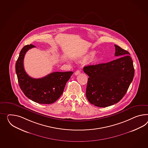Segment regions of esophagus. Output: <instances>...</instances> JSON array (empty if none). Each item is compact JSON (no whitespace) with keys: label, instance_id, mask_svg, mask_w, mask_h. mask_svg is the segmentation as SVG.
Returning <instances> with one entry per match:
<instances>
[{"label":"esophagus","instance_id":"esophagus-1","mask_svg":"<svg viewBox=\"0 0 148 148\" xmlns=\"http://www.w3.org/2000/svg\"><path fill=\"white\" fill-rule=\"evenodd\" d=\"M80 73V71L79 70H77L76 72H75V75L76 76L78 75Z\"/></svg>","mask_w":148,"mask_h":148}]
</instances>
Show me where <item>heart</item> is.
<instances>
[{
    "instance_id": "heart-1",
    "label": "heart",
    "mask_w": 148,
    "mask_h": 148,
    "mask_svg": "<svg viewBox=\"0 0 148 148\" xmlns=\"http://www.w3.org/2000/svg\"><path fill=\"white\" fill-rule=\"evenodd\" d=\"M94 55H95V53H93V52H91V53H89V54L87 55V57H86L85 58H86V59H87V58H91V57H93Z\"/></svg>"
}]
</instances>
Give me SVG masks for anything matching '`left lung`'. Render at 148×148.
Segmentation results:
<instances>
[{"label": "left lung", "instance_id": "obj_1", "mask_svg": "<svg viewBox=\"0 0 148 148\" xmlns=\"http://www.w3.org/2000/svg\"><path fill=\"white\" fill-rule=\"evenodd\" d=\"M115 56L120 57L106 63L84 66L89 76L86 96L91 104L99 107L112 106L125 95L134 76L133 61L127 50L117 45Z\"/></svg>", "mask_w": 148, "mask_h": 148}]
</instances>
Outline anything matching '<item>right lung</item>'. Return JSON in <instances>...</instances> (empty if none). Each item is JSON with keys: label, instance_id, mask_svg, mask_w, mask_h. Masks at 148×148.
I'll return each mask as SVG.
<instances>
[{"label": "right lung", "instance_id": "add662e5", "mask_svg": "<svg viewBox=\"0 0 148 148\" xmlns=\"http://www.w3.org/2000/svg\"><path fill=\"white\" fill-rule=\"evenodd\" d=\"M34 47L32 45L23 47L16 62L15 71L19 86L27 97L34 102L53 103L62 95L73 72H54L38 79L30 77L24 69L23 59L27 51Z\"/></svg>", "mask_w": 148, "mask_h": 148}]
</instances>
